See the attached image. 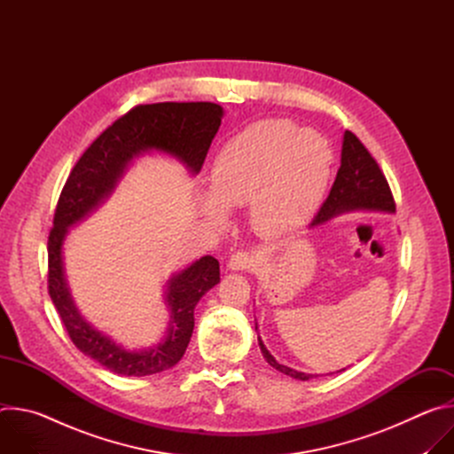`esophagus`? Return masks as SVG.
<instances>
[{
	"label": "esophagus",
	"mask_w": 454,
	"mask_h": 454,
	"mask_svg": "<svg viewBox=\"0 0 454 454\" xmlns=\"http://www.w3.org/2000/svg\"><path fill=\"white\" fill-rule=\"evenodd\" d=\"M254 254L249 251H237L230 256L228 270L231 271H249L254 268Z\"/></svg>",
	"instance_id": "1"
}]
</instances>
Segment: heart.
<instances>
[{
    "mask_svg": "<svg viewBox=\"0 0 454 454\" xmlns=\"http://www.w3.org/2000/svg\"><path fill=\"white\" fill-rule=\"evenodd\" d=\"M333 161V149L319 133L286 120L254 123L217 154L210 192L201 200L203 214L221 226L224 210L249 205V223L258 235H289L317 208Z\"/></svg>",
    "mask_w": 454,
    "mask_h": 454,
    "instance_id": "b5f03b06",
    "label": "heart"
}]
</instances>
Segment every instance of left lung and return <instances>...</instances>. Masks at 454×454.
Instances as JSON below:
<instances>
[{
    "label": "left lung",
    "instance_id": "obj_1",
    "mask_svg": "<svg viewBox=\"0 0 454 454\" xmlns=\"http://www.w3.org/2000/svg\"><path fill=\"white\" fill-rule=\"evenodd\" d=\"M354 212L395 214V203L392 190L387 186V181L380 172L377 161L372 158V154L366 151V147L359 142L356 135L345 131L341 145V167L338 170L329 198L321 205L317 215L310 223V228L321 226L334 217ZM258 345H261L264 359L275 370L298 380H309L312 377H317L316 373H305L286 364H280L266 348L261 336H258Z\"/></svg>",
    "mask_w": 454,
    "mask_h": 454
}]
</instances>
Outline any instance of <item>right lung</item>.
I'll return each mask as SVG.
<instances>
[{
    "label": "right lung",
    "instance_id": "add662e5",
    "mask_svg": "<svg viewBox=\"0 0 454 454\" xmlns=\"http://www.w3.org/2000/svg\"><path fill=\"white\" fill-rule=\"evenodd\" d=\"M224 109L214 102H160L137 106L88 147L74 167L57 203L48 237V293L74 345L109 372L153 375L177 364L193 333V309L219 284V262L207 254L165 284L168 323L165 336L145 348H127L79 312L64 273V240L114 193L118 183L145 154H165L196 176L217 135Z\"/></svg>",
    "mask_w": 454,
    "mask_h": 454
}]
</instances>
